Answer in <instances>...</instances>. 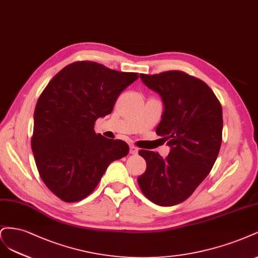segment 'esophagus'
Segmentation results:
<instances>
[{
	"label": "esophagus",
	"mask_w": 258,
	"mask_h": 258,
	"mask_svg": "<svg viewBox=\"0 0 258 258\" xmlns=\"http://www.w3.org/2000/svg\"><path fill=\"white\" fill-rule=\"evenodd\" d=\"M130 153L131 154H137L138 153V148L135 146H130Z\"/></svg>",
	"instance_id": "obj_1"
}]
</instances>
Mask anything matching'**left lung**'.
<instances>
[{
  "label": "left lung",
  "mask_w": 258,
  "mask_h": 258,
  "mask_svg": "<svg viewBox=\"0 0 258 258\" xmlns=\"http://www.w3.org/2000/svg\"><path fill=\"white\" fill-rule=\"evenodd\" d=\"M144 84L162 97L164 111L156 134L167 141L165 159L139 150L147 162L137 178L144 195L159 206L184 202L209 174L222 144L223 112L219 99L205 82L180 71L140 74Z\"/></svg>",
  "instance_id": "1"
}]
</instances>
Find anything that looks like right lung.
I'll use <instances>...</instances> for the list:
<instances>
[{"instance_id": "add662e5", "label": "right lung", "mask_w": 258, "mask_h": 258, "mask_svg": "<svg viewBox=\"0 0 258 258\" xmlns=\"http://www.w3.org/2000/svg\"><path fill=\"white\" fill-rule=\"evenodd\" d=\"M137 79V73L78 61L57 73L40 94L32 151L41 180L63 202L89 196L109 164L127 155L125 141L96 134L94 123L111 113L122 91Z\"/></svg>"}]
</instances>
